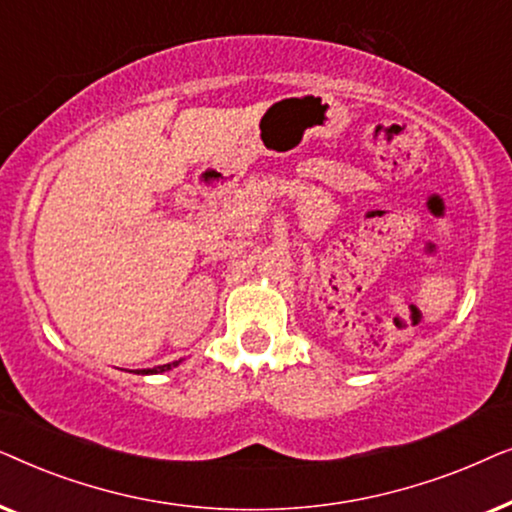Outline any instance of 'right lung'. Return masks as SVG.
<instances>
[{
	"instance_id": "obj_1",
	"label": "right lung",
	"mask_w": 512,
	"mask_h": 512,
	"mask_svg": "<svg viewBox=\"0 0 512 512\" xmlns=\"http://www.w3.org/2000/svg\"><path fill=\"white\" fill-rule=\"evenodd\" d=\"M181 363V359L179 361H172V363H165V366H153V368H144V370H137V375H158V373H165V370H172V368H177Z\"/></svg>"
}]
</instances>
